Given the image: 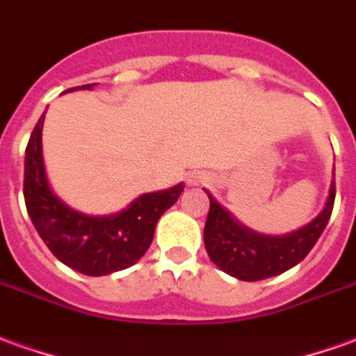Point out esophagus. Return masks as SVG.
Here are the masks:
<instances>
[{
	"label": "esophagus",
	"mask_w": 356,
	"mask_h": 356,
	"mask_svg": "<svg viewBox=\"0 0 356 356\" xmlns=\"http://www.w3.org/2000/svg\"><path fill=\"white\" fill-rule=\"evenodd\" d=\"M210 178L209 175H204V172H195V175H191L189 176V184L191 186H199V184H207Z\"/></svg>",
	"instance_id": "34e87169"
}]
</instances>
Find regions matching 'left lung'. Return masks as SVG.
I'll return each mask as SVG.
<instances>
[{"mask_svg":"<svg viewBox=\"0 0 356 356\" xmlns=\"http://www.w3.org/2000/svg\"><path fill=\"white\" fill-rule=\"evenodd\" d=\"M207 195L210 210L204 224V248L209 258L238 281H261L284 273L309 254L330 220L336 181H332L323 212L311 224L282 237H269L246 229L222 204L216 203L209 191Z\"/></svg>","mask_w":356,"mask_h":356,"instance_id":"obj_1","label":"left lung"}]
</instances>
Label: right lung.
Wrapping results in <instances>:
<instances>
[{
  "instance_id": "add662e5",
  "label": "right lung",
  "mask_w": 356,
  "mask_h": 356,
  "mask_svg": "<svg viewBox=\"0 0 356 356\" xmlns=\"http://www.w3.org/2000/svg\"><path fill=\"white\" fill-rule=\"evenodd\" d=\"M92 85L68 90L90 89ZM43 121L45 115L33 127L24 157V201L33 227L64 266L83 275L100 277L134 266L152 245L159 218L178 201L184 186L144 193L111 216L75 212L49 188L41 152Z\"/></svg>"
}]
</instances>
